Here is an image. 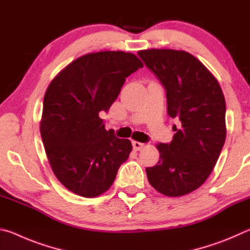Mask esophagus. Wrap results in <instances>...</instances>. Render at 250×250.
Instances as JSON below:
<instances>
[{
  "instance_id": "obj_1",
  "label": "esophagus",
  "mask_w": 250,
  "mask_h": 250,
  "mask_svg": "<svg viewBox=\"0 0 250 250\" xmlns=\"http://www.w3.org/2000/svg\"><path fill=\"white\" fill-rule=\"evenodd\" d=\"M132 146H133V149L135 151H139V150H141L143 146H145V143L139 142V141H132Z\"/></svg>"
}]
</instances>
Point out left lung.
<instances>
[{
	"instance_id": "obj_1",
	"label": "left lung",
	"mask_w": 250,
	"mask_h": 250,
	"mask_svg": "<svg viewBox=\"0 0 250 250\" xmlns=\"http://www.w3.org/2000/svg\"><path fill=\"white\" fill-rule=\"evenodd\" d=\"M138 55L167 91V115L181 121L171 143H159V162L146 167L161 194L183 196L213 171L226 139V104L217 79L184 50L145 49Z\"/></svg>"
}]
</instances>
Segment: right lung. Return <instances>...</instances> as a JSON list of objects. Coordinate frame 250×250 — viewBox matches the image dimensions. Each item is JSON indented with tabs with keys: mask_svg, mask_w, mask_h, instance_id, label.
Listing matches in <instances>:
<instances>
[{
	"mask_svg": "<svg viewBox=\"0 0 250 250\" xmlns=\"http://www.w3.org/2000/svg\"><path fill=\"white\" fill-rule=\"evenodd\" d=\"M134 54L90 53L59 71L46 90L41 135L50 167L67 189L83 197L108 191L132 145L104 129L107 112L125 78L142 68Z\"/></svg>",
	"mask_w": 250,
	"mask_h": 250,
	"instance_id": "right-lung-1",
	"label": "right lung"
}]
</instances>
